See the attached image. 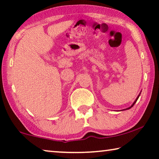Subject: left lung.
I'll return each instance as SVG.
<instances>
[{
    "instance_id": "left-lung-1",
    "label": "left lung",
    "mask_w": 159,
    "mask_h": 159,
    "mask_svg": "<svg viewBox=\"0 0 159 159\" xmlns=\"http://www.w3.org/2000/svg\"><path fill=\"white\" fill-rule=\"evenodd\" d=\"M139 95H140V94H139V95L138 96V98H136V99H135V101H134V102H133V104H132V105L130 107H128V108H127V109H124V110H127V109H130L131 108V107H133V105H134V104H135V102H137V100H138V98H139Z\"/></svg>"
}]
</instances>
